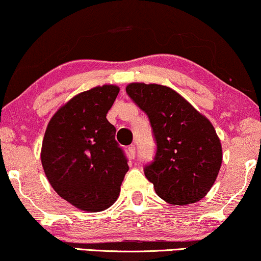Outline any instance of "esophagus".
Returning <instances> with one entry per match:
<instances>
[{
    "label": "esophagus",
    "instance_id": "34e87169",
    "mask_svg": "<svg viewBox=\"0 0 261 261\" xmlns=\"http://www.w3.org/2000/svg\"><path fill=\"white\" fill-rule=\"evenodd\" d=\"M127 154H128V156H130V159H135V156H136V147L135 146L128 147Z\"/></svg>",
    "mask_w": 261,
    "mask_h": 261
}]
</instances>
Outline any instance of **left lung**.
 <instances>
[{
  "label": "left lung",
  "mask_w": 261,
  "mask_h": 261,
  "mask_svg": "<svg viewBox=\"0 0 261 261\" xmlns=\"http://www.w3.org/2000/svg\"><path fill=\"white\" fill-rule=\"evenodd\" d=\"M126 94L147 114L156 144L144 174L158 196L172 204L200 201L222 165V146L213 125L172 89L133 83Z\"/></svg>",
  "instance_id": "obj_1"
}]
</instances>
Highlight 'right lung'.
<instances>
[{
  "mask_svg": "<svg viewBox=\"0 0 261 261\" xmlns=\"http://www.w3.org/2000/svg\"><path fill=\"white\" fill-rule=\"evenodd\" d=\"M118 94L115 85L81 92L54 114L45 131L41 153L45 176L79 210L98 212L112 206L128 171L117 130L106 118Z\"/></svg>",
  "mask_w": 261,
  "mask_h": 261,
  "instance_id": "add662e5",
  "label": "right lung"
}]
</instances>
